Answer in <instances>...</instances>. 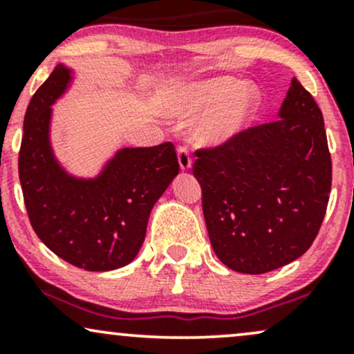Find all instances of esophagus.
Returning a JSON list of instances; mask_svg holds the SVG:
<instances>
[{
	"instance_id": "1",
	"label": "esophagus",
	"mask_w": 354,
	"mask_h": 354,
	"mask_svg": "<svg viewBox=\"0 0 354 354\" xmlns=\"http://www.w3.org/2000/svg\"><path fill=\"white\" fill-rule=\"evenodd\" d=\"M178 163H180V168L183 171L191 168V163H193V161H191L188 146H180V148H178Z\"/></svg>"
}]
</instances>
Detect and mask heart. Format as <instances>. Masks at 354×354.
Returning a JSON list of instances; mask_svg holds the SVG:
<instances>
[{
    "instance_id": "1",
    "label": "heart",
    "mask_w": 354,
    "mask_h": 354,
    "mask_svg": "<svg viewBox=\"0 0 354 354\" xmlns=\"http://www.w3.org/2000/svg\"><path fill=\"white\" fill-rule=\"evenodd\" d=\"M261 104V96L254 88L231 76L200 81L181 89L169 103L174 115H205L196 128L201 143L219 145L231 140L246 128Z\"/></svg>"
}]
</instances>
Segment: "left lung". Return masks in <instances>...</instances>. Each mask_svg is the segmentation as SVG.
<instances>
[{"label": "left lung", "mask_w": 354, "mask_h": 354, "mask_svg": "<svg viewBox=\"0 0 354 354\" xmlns=\"http://www.w3.org/2000/svg\"><path fill=\"white\" fill-rule=\"evenodd\" d=\"M278 118L194 151L211 246L239 273H268L306 253L330 200L323 115L296 78Z\"/></svg>", "instance_id": "8db88e82"}]
</instances>
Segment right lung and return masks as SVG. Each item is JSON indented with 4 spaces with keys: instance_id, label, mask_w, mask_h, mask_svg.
<instances>
[{
    "instance_id": "right-lung-1",
    "label": "right lung",
    "mask_w": 354,
    "mask_h": 354,
    "mask_svg": "<svg viewBox=\"0 0 354 354\" xmlns=\"http://www.w3.org/2000/svg\"><path fill=\"white\" fill-rule=\"evenodd\" d=\"M73 71L53 70L28 104L18 169L24 206L38 238L61 259L88 271L131 263L145 241L154 203L180 171L173 143L116 151L96 178L63 169L50 141L51 104Z\"/></svg>"
}]
</instances>
